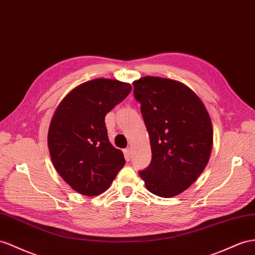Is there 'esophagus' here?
<instances>
[{"label": "esophagus", "instance_id": "esophagus-1", "mask_svg": "<svg viewBox=\"0 0 255 255\" xmlns=\"http://www.w3.org/2000/svg\"><path fill=\"white\" fill-rule=\"evenodd\" d=\"M124 153H125V157L127 159H129L130 157H131V148H130V147H127L125 151H124Z\"/></svg>", "mask_w": 255, "mask_h": 255}]
</instances>
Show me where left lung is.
<instances>
[{
    "mask_svg": "<svg viewBox=\"0 0 255 255\" xmlns=\"http://www.w3.org/2000/svg\"><path fill=\"white\" fill-rule=\"evenodd\" d=\"M132 84L152 149L151 164L139 174L154 195L174 197L198 179L210 158V115L199 97L183 83L144 76Z\"/></svg>",
    "mask_w": 255,
    "mask_h": 255,
    "instance_id": "left-lung-1",
    "label": "left lung"
}]
</instances>
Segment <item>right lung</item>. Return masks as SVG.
<instances>
[{"instance_id": "obj_1", "label": "right lung", "mask_w": 255, "mask_h": 255, "mask_svg": "<svg viewBox=\"0 0 255 255\" xmlns=\"http://www.w3.org/2000/svg\"><path fill=\"white\" fill-rule=\"evenodd\" d=\"M130 91L129 83L95 78L72 89L58 104L47 144L57 172L75 192H106L125 165L123 152L109 140L104 117Z\"/></svg>"}]
</instances>
